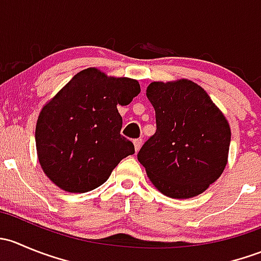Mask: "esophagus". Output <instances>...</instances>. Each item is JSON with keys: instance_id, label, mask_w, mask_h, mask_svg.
<instances>
[{"instance_id": "obj_1", "label": "esophagus", "mask_w": 261, "mask_h": 261, "mask_svg": "<svg viewBox=\"0 0 261 261\" xmlns=\"http://www.w3.org/2000/svg\"><path fill=\"white\" fill-rule=\"evenodd\" d=\"M134 145H135L136 151H139V149H140L141 145H143V139H141V138L135 139V140H134Z\"/></svg>"}]
</instances>
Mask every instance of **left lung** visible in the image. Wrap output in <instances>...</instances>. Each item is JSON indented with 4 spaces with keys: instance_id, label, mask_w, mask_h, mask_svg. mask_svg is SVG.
<instances>
[{
    "instance_id": "obj_1",
    "label": "left lung",
    "mask_w": 261,
    "mask_h": 261,
    "mask_svg": "<svg viewBox=\"0 0 261 261\" xmlns=\"http://www.w3.org/2000/svg\"><path fill=\"white\" fill-rule=\"evenodd\" d=\"M146 96L155 110L156 131L138 160L165 196H198L226 167L231 141L227 120L206 91L191 81L152 82Z\"/></svg>"
}]
</instances>
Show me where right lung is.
<instances>
[{"instance_id":"add662e5","label":"right lung","mask_w":261,"mask_h":261,"mask_svg":"<svg viewBox=\"0 0 261 261\" xmlns=\"http://www.w3.org/2000/svg\"><path fill=\"white\" fill-rule=\"evenodd\" d=\"M140 93L130 78L107 77L94 68L75 74L44 106L36 123L39 162L49 179L72 193L92 191L109 179L135 146L121 135L126 106Z\"/></svg>"}]
</instances>
